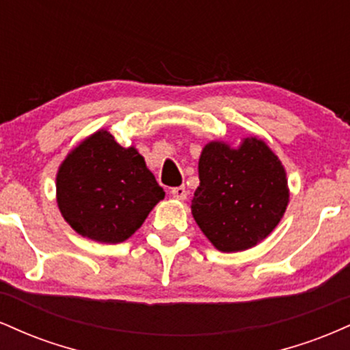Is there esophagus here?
Listing matches in <instances>:
<instances>
[{
  "mask_svg": "<svg viewBox=\"0 0 350 350\" xmlns=\"http://www.w3.org/2000/svg\"><path fill=\"white\" fill-rule=\"evenodd\" d=\"M171 196L174 199H178V200H184L187 198V189L184 187V186H179V187H172L171 189Z\"/></svg>",
  "mask_w": 350,
  "mask_h": 350,
  "instance_id": "obj_1",
  "label": "esophagus"
}]
</instances>
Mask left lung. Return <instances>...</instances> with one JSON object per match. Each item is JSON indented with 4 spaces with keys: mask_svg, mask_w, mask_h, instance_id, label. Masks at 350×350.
Masks as SVG:
<instances>
[{
    "mask_svg": "<svg viewBox=\"0 0 350 350\" xmlns=\"http://www.w3.org/2000/svg\"><path fill=\"white\" fill-rule=\"evenodd\" d=\"M192 217L220 252L255 247L280 224L290 200L286 171L263 139L211 142L199 158Z\"/></svg>",
    "mask_w": 350,
    "mask_h": 350,
    "instance_id": "left-lung-1",
    "label": "left lung"
}]
</instances>
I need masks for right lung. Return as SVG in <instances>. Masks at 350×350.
Instances as JSON below:
<instances>
[{
  "instance_id": "obj_1",
  "label": "right lung",
  "mask_w": 350,
  "mask_h": 350,
  "mask_svg": "<svg viewBox=\"0 0 350 350\" xmlns=\"http://www.w3.org/2000/svg\"><path fill=\"white\" fill-rule=\"evenodd\" d=\"M57 206L77 234L102 243H120L143 226L164 199L163 187L135 146L123 148L98 130L74 148L55 178Z\"/></svg>"
}]
</instances>
